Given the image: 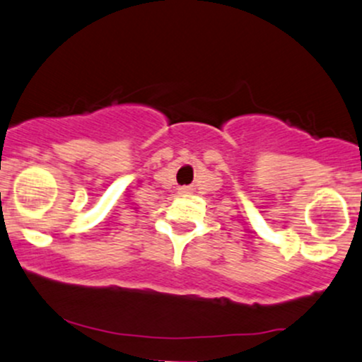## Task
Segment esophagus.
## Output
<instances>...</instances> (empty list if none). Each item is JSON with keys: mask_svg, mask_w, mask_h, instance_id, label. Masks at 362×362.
Instances as JSON below:
<instances>
[{"mask_svg": "<svg viewBox=\"0 0 362 362\" xmlns=\"http://www.w3.org/2000/svg\"><path fill=\"white\" fill-rule=\"evenodd\" d=\"M182 192H187V189H182Z\"/></svg>", "mask_w": 362, "mask_h": 362, "instance_id": "1", "label": "esophagus"}]
</instances>
